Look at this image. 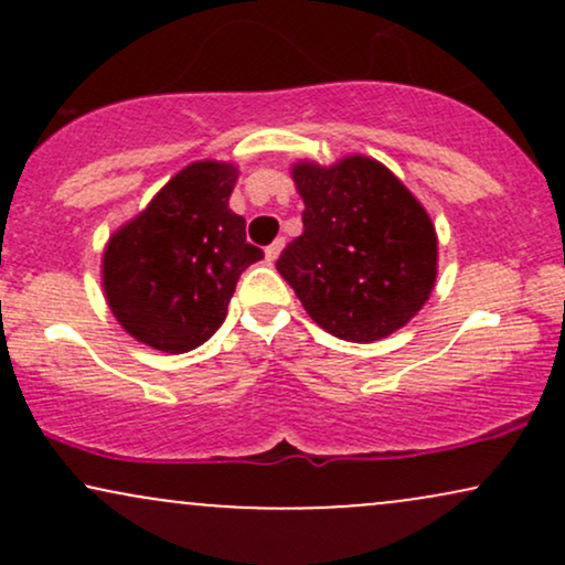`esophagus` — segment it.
Segmentation results:
<instances>
[{
	"label": "esophagus",
	"instance_id": "esophagus-1",
	"mask_svg": "<svg viewBox=\"0 0 565 565\" xmlns=\"http://www.w3.org/2000/svg\"><path fill=\"white\" fill-rule=\"evenodd\" d=\"M281 249H284V238H276L274 244L270 246H265V257H268V263H274L278 255H281Z\"/></svg>",
	"mask_w": 565,
	"mask_h": 565
}]
</instances>
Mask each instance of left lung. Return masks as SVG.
<instances>
[{"label": "left lung", "mask_w": 565, "mask_h": 565, "mask_svg": "<svg viewBox=\"0 0 565 565\" xmlns=\"http://www.w3.org/2000/svg\"><path fill=\"white\" fill-rule=\"evenodd\" d=\"M302 196V233L276 268L308 316L348 342H374L406 327L438 274L436 225L380 161L291 167Z\"/></svg>", "instance_id": "8db88e82"}]
</instances>
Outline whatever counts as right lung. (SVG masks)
I'll return each instance as SVG.
<instances>
[{"label":"right lung","instance_id":"obj_1","mask_svg":"<svg viewBox=\"0 0 565 565\" xmlns=\"http://www.w3.org/2000/svg\"><path fill=\"white\" fill-rule=\"evenodd\" d=\"M238 170L193 161L108 238L103 291L127 334L164 353L204 345L228 313L238 276L263 260L228 206Z\"/></svg>","mask_w":565,"mask_h":565}]
</instances>
